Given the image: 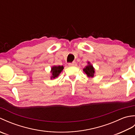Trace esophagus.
<instances>
[{"mask_svg": "<svg viewBox=\"0 0 135 135\" xmlns=\"http://www.w3.org/2000/svg\"><path fill=\"white\" fill-rule=\"evenodd\" d=\"M68 65L70 66V67H75V66L77 65V64H76V62H73L72 63H69Z\"/></svg>", "mask_w": 135, "mask_h": 135, "instance_id": "esophagus-1", "label": "esophagus"}]
</instances>
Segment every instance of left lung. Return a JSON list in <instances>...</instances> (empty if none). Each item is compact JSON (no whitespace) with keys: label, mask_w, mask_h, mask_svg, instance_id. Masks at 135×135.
Returning a JSON list of instances; mask_svg holds the SVG:
<instances>
[{"label":"left lung","mask_w":135,"mask_h":135,"mask_svg":"<svg viewBox=\"0 0 135 135\" xmlns=\"http://www.w3.org/2000/svg\"><path fill=\"white\" fill-rule=\"evenodd\" d=\"M84 72L86 74L88 77H91V78H93L94 75V68H93V65H91L90 62H88V65L86 66V67L84 68Z\"/></svg>","instance_id":"left-lung-1"}]
</instances>
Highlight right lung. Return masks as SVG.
Segmentation results:
<instances>
[{
    "instance_id": "right-lung-1",
    "label": "right lung",
    "mask_w": 135,
    "mask_h": 135,
    "mask_svg": "<svg viewBox=\"0 0 135 135\" xmlns=\"http://www.w3.org/2000/svg\"><path fill=\"white\" fill-rule=\"evenodd\" d=\"M64 69V67L62 65L60 66H53L51 68V79H54L55 78L58 77L60 75V74L61 73V71Z\"/></svg>"
}]
</instances>
